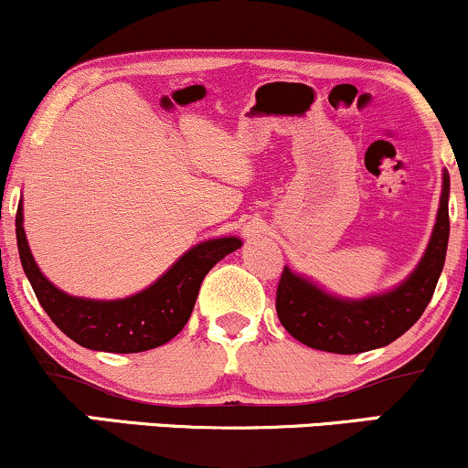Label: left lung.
<instances>
[{
  "label": "left lung",
  "mask_w": 468,
  "mask_h": 468,
  "mask_svg": "<svg viewBox=\"0 0 468 468\" xmlns=\"http://www.w3.org/2000/svg\"><path fill=\"white\" fill-rule=\"evenodd\" d=\"M449 244V174L431 239L420 264L400 286L365 299H341L325 292L286 266L277 286V316L303 346L335 354H358L389 346L420 319L442 272Z\"/></svg>",
  "instance_id": "left-lung-1"
}]
</instances>
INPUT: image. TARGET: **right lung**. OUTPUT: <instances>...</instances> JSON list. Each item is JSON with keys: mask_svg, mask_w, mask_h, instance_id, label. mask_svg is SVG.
Listing matches in <instances>:
<instances>
[{"mask_svg": "<svg viewBox=\"0 0 468 468\" xmlns=\"http://www.w3.org/2000/svg\"><path fill=\"white\" fill-rule=\"evenodd\" d=\"M17 246L41 308L63 335L96 352L133 354L165 346L185 327L193 313L202 279L219 260L238 250L239 238H218L193 246L158 282L125 299L99 302L66 294L48 282L35 264L24 233V208H17Z\"/></svg>", "mask_w": 468, "mask_h": 468, "instance_id": "right-lung-1", "label": "right lung"}]
</instances>
